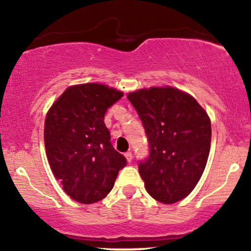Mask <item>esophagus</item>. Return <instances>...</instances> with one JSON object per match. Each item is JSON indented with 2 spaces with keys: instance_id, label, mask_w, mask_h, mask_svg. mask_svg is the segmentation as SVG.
Listing matches in <instances>:
<instances>
[{
  "instance_id": "esophagus-1",
  "label": "esophagus",
  "mask_w": 251,
  "mask_h": 251,
  "mask_svg": "<svg viewBox=\"0 0 251 251\" xmlns=\"http://www.w3.org/2000/svg\"><path fill=\"white\" fill-rule=\"evenodd\" d=\"M125 157H126V159H127V162H128V163H131V162H132V159H133V155H132V152H131V151L126 152V153H125Z\"/></svg>"
}]
</instances>
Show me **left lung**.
Wrapping results in <instances>:
<instances>
[{"label": "left lung", "mask_w": 251, "mask_h": 251, "mask_svg": "<svg viewBox=\"0 0 251 251\" xmlns=\"http://www.w3.org/2000/svg\"><path fill=\"white\" fill-rule=\"evenodd\" d=\"M149 142V157L138 163L152 198L172 204L185 198L201 179L208 162L211 123L191 96L172 87L132 92Z\"/></svg>", "instance_id": "left-lung-1"}]
</instances>
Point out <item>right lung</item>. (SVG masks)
I'll return each mask as SVG.
<instances>
[{
    "instance_id": "right-lung-1",
    "label": "right lung",
    "mask_w": 251,
    "mask_h": 251,
    "mask_svg": "<svg viewBox=\"0 0 251 251\" xmlns=\"http://www.w3.org/2000/svg\"><path fill=\"white\" fill-rule=\"evenodd\" d=\"M123 96L105 85L83 83L68 87L48 111L46 153L54 176L74 201H101L127 164L112 146L103 123L107 109Z\"/></svg>"
}]
</instances>
